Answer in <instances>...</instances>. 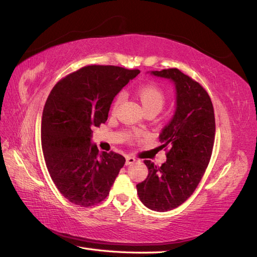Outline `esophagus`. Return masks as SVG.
I'll list each match as a JSON object with an SVG mask.
<instances>
[{"label":"esophagus","instance_id":"esophagus-1","mask_svg":"<svg viewBox=\"0 0 257 257\" xmlns=\"http://www.w3.org/2000/svg\"><path fill=\"white\" fill-rule=\"evenodd\" d=\"M136 162V159L134 158V157H132V156H126V161H125V165H132V164H134Z\"/></svg>","mask_w":257,"mask_h":257}]
</instances>
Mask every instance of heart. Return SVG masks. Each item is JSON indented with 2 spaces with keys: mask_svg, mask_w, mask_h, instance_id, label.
<instances>
[{
  "mask_svg": "<svg viewBox=\"0 0 257 257\" xmlns=\"http://www.w3.org/2000/svg\"><path fill=\"white\" fill-rule=\"evenodd\" d=\"M138 96L145 111H156L158 113L163 109L165 102H166V95H165L164 91L155 84H145L141 87L138 90ZM122 99L123 94L119 93L114 101L113 110H115L119 105Z\"/></svg>",
  "mask_w": 257,
  "mask_h": 257,
  "instance_id": "b5f03b06",
  "label": "heart"
}]
</instances>
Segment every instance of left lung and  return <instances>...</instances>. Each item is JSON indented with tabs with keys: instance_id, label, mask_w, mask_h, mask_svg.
<instances>
[{
	"instance_id": "obj_1",
	"label": "left lung",
	"mask_w": 257,
	"mask_h": 257,
	"mask_svg": "<svg viewBox=\"0 0 257 257\" xmlns=\"http://www.w3.org/2000/svg\"><path fill=\"white\" fill-rule=\"evenodd\" d=\"M172 81L176 90L173 118L159 134L167 159L161 167L145 161L147 178L136 185L141 201L148 209L165 212L184 203L200 182L214 143L213 105L207 91L180 70L151 71Z\"/></svg>"
}]
</instances>
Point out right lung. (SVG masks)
<instances>
[{
	"mask_svg": "<svg viewBox=\"0 0 257 257\" xmlns=\"http://www.w3.org/2000/svg\"><path fill=\"white\" fill-rule=\"evenodd\" d=\"M140 73L115 66H87L57 83L45 104L42 148L51 179L70 202L90 207L109 195L125 158L101 153L92 128L105 123L113 99Z\"/></svg>",
	"mask_w": 257,
	"mask_h": 257,
	"instance_id": "obj_1",
	"label": "right lung"
}]
</instances>
